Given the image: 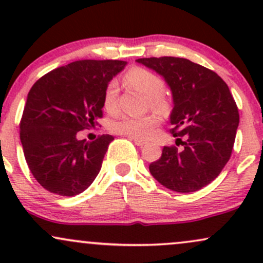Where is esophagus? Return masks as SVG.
Segmentation results:
<instances>
[{
  "label": "esophagus",
  "mask_w": 263,
  "mask_h": 263,
  "mask_svg": "<svg viewBox=\"0 0 263 263\" xmlns=\"http://www.w3.org/2000/svg\"><path fill=\"white\" fill-rule=\"evenodd\" d=\"M131 140L135 142V144H137L138 147H142V146H144V144L147 143L146 141H142V140H138V138H134V137H131Z\"/></svg>",
  "instance_id": "1"
}]
</instances>
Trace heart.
<instances>
[{
	"instance_id": "obj_1",
	"label": "heart",
	"mask_w": 263,
	"mask_h": 263,
	"mask_svg": "<svg viewBox=\"0 0 263 263\" xmlns=\"http://www.w3.org/2000/svg\"><path fill=\"white\" fill-rule=\"evenodd\" d=\"M125 81L128 86L138 90L148 98L149 106L153 110L161 111L165 107V102L162 98V93L165 89L164 81L153 71L143 68H134L126 73ZM117 93H119V84L116 80H111L104 92V107L107 112L114 114L116 111ZM157 126H158V119L155 115L143 117L121 116L112 122L111 129L115 134L128 136L138 140H147L155 132Z\"/></svg>"
}]
</instances>
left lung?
<instances>
[{"instance_id":"obj_1","label":"left lung","mask_w":263,"mask_h":263,"mask_svg":"<svg viewBox=\"0 0 263 263\" xmlns=\"http://www.w3.org/2000/svg\"><path fill=\"white\" fill-rule=\"evenodd\" d=\"M164 78L173 96L172 134L176 146H164L149 172L165 188L192 193L219 176L231 157L240 121L229 86L215 71L184 58L136 60ZM184 135L187 140L183 142Z\"/></svg>"}]
</instances>
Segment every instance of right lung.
I'll return each instance as SVG.
<instances>
[{
	"label": "right lung",
	"instance_id": "add662e5",
	"mask_svg": "<svg viewBox=\"0 0 263 263\" xmlns=\"http://www.w3.org/2000/svg\"><path fill=\"white\" fill-rule=\"evenodd\" d=\"M127 64L122 60H78L34 83L20 123L21 143L35 180L54 194L74 197L101 170L111 135L95 141L78 134L102 117L106 85Z\"/></svg>",
	"mask_w": 263,
	"mask_h": 263
}]
</instances>
